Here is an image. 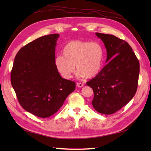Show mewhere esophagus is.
<instances>
[{
	"label": "esophagus",
	"instance_id": "1",
	"mask_svg": "<svg viewBox=\"0 0 151 151\" xmlns=\"http://www.w3.org/2000/svg\"><path fill=\"white\" fill-rule=\"evenodd\" d=\"M84 86V84H82V83H77V84H76V86L78 88H82Z\"/></svg>",
	"mask_w": 151,
	"mask_h": 151
}]
</instances>
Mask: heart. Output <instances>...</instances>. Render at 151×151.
Returning <instances> with one entry per match:
<instances>
[{
	"label": "heart",
	"instance_id": "b5f03b06",
	"mask_svg": "<svg viewBox=\"0 0 151 151\" xmlns=\"http://www.w3.org/2000/svg\"><path fill=\"white\" fill-rule=\"evenodd\" d=\"M63 56L54 60L56 68L63 78L69 79L76 69L80 77L93 78L101 71L104 51L98 42L75 40L67 43L63 49Z\"/></svg>",
	"mask_w": 151,
	"mask_h": 151
}]
</instances>
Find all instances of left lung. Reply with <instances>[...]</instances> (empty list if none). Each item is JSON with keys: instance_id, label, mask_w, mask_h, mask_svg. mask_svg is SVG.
Instances as JSON below:
<instances>
[{"instance_id": "obj_1", "label": "left lung", "mask_w": 151, "mask_h": 151, "mask_svg": "<svg viewBox=\"0 0 151 151\" xmlns=\"http://www.w3.org/2000/svg\"><path fill=\"white\" fill-rule=\"evenodd\" d=\"M95 34L103 41L109 62L86 84L93 90L91 103L95 110L110 115L129 103L136 94L139 62L127 41L113 35Z\"/></svg>"}]
</instances>
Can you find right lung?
I'll return each instance as SVG.
<instances>
[{
    "label": "right lung",
    "instance_id": "add662e5",
    "mask_svg": "<svg viewBox=\"0 0 151 151\" xmlns=\"http://www.w3.org/2000/svg\"><path fill=\"white\" fill-rule=\"evenodd\" d=\"M59 34L44 36L22 47L15 57L11 84L21 106L41 118L49 117L62 107L76 84L58 71L55 47Z\"/></svg>",
    "mask_w": 151,
    "mask_h": 151
}]
</instances>
